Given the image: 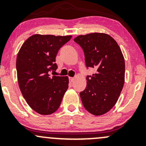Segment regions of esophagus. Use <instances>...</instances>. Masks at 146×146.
<instances>
[{
	"label": "esophagus",
	"instance_id": "1",
	"mask_svg": "<svg viewBox=\"0 0 146 146\" xmlns=\"http://www.w3.org/2000/svg\"><path fill=\"white\" fill-rule=\"evenodd\" d=\"M73 80H74V78H69V82H73Z\"/></svg>",
	"mask_w": 146,
	"mask_h": 146
}]
</instances>
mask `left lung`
<instances>
[{
    "mask_svg": "<svg viewBox=\"0 0 146 146\" xmlns=\"http://www.w3.org/2000/svg\"><path fill=\"white\" fill-rule=\"evenodd\" d=\"M82 48L87 68V85L80 92L84 108L94 115L106 113L115 105L124 84L125 62L117 42L106 33H93L74 39Z\"/></svg>",
    "mask_w": 146,
    "mask_h": 146,
    "instance_id": "left-lung-1",
    "label": "left lung"
}]
</instances>
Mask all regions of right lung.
<instances>
[{
    "mask_svg": "<svg viewBox=\"0 0 146 146\" xmlns=\"http://www.w3.org/2000/svg\"><path fill=\"white\" fill-rule=\"evenodd\" d=\"M71 36L36 34L22 45L16 59L18 84L27 103L36 113L50 115L60 107L68 88V77L51 76L56 57Z\"/></svg>",
    "mask_w": 146,
    "mask_h": 146,
    "instance_id": "obj_1",
    "label": "right lung"
}]
</instances>
